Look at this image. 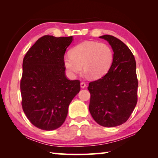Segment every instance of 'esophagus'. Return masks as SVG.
Returning <instances> with one entry per match:
<instances>
[{"label": "esophagus", "instance_id": "34e87169", "mask_svg": "<svg viewBox=\"0 0 158 158\" xmlns=\"http://www.w3.org/2000/svg\"><path fill=\"white\" fill-rule=\"evenodd\" d=\"M80 85H81V89H84V88L85 87V85H85V84L84 82H81V84H80Z\"/></svg>", "mask_w": 158, "mask_h": 158}]
</instances>
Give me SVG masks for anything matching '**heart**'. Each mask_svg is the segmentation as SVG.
<instances>
[{"label": "heart", "instance_id": "heart-1", "mask_svg": "<svg viewBox=\"0 0 158 158\" xmlns=\"http://www.w3.org/2000/svg\"><path fill=\"white\" fill-rule=\"evenodd\" d=\"M114 53L109 45L85 41L72 49L63 57V65L69 75L74 77L82 70L93 79H99L107 73L113 62Z\"/></svg>", "mask_w": 158, "mask_h": 158}]
</instances>
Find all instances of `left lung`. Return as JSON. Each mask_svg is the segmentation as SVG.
Listing matches in <instances>:
<instances>
[{
    "mask_svg": "<svg viewBox=\"0 0 158 158\" xmlns=\"http://www.w3.org/2000/svg\"><path fill=\"white\" fill-rule=\"evenodd\" d=\"M99 37L111 45L114 58L108 73L89 84V111L99 125L116 127L127 121L137 105L136 61L130 49L120 40L109 35Z\"/></svg>",
    "mask_w": 158,
    "mask_h": 158,
    "instance_id": "1",
    "label": "left lung"
}]
</instances>
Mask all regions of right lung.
I'll return each mask as SVG.
<instances>
[{
    "label": "right lung",
    "mask_w": 158,
    "mask_h": 158,
    "mask_svg": "<svg viewBox=\"0 0 158 158\" xmlns=\"http://www.w3.org/2000/svg\"><path fill=\"white\" fill-rule=\"evenodd\" d=\"M73 36L44 35L23 60L20 89L22 108L34 126L50 131L65 122L69 105L80 90L79 80L65 76L63 57Z\"/></svg>",
    "instance_id": "obj_1"
}]
</instances>
